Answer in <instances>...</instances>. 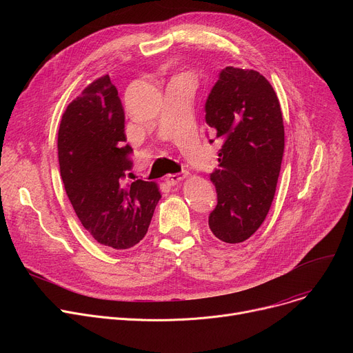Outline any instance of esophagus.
<instances>
[{"label": "esophagus", "mask_w": 353, "mask_h": 353, "mask_svg": "<svg viewBox=\"0 0 353 353\" xmlns=\"http://www.w3.org/2000/svg\"><path fill=\"white\" fill-rule=\"evenodd\" d=\"M186 176H188V172H181V173H177V174H169L165 177V183L169 184V186H176L179 181H181L183 179H186Z\"/></svg>", "instance_id": "esophagus-1"}]
</instances>
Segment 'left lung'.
<instances>
[{
	"mask_svg": "<svg viewBox=\"0 0 353 353\" xmlns=\"http://www.w3.org/2000/svg\"><path fill=\"white\" fill-rule=\"evenodd\" d=\"M205 110L208 125L223 143L210 174L217 205L209 228L223 242L240 243L261 228L274 197L285 148L281 104L261 72L226 67Z\"/></svg>",
	"mask_w": 353,
	"mask_h": 353,
	"instance_id": "1",
	"label": "left lung"
}]
</instances>
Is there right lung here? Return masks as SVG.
<instances>
[{
  "mask_svg": "<svg viewBox=\"0 0 353 353\" xmlns=\"http://www.w3.org/2000/svg\"><path fill=\"white\" fill-rule=\"evenodd\" d=\"M124 110L108 76L87 85L64 111L59 163L65 193L81 225L100 245L124 250L145 236L161 194L154 181L127 177Z\"/></svg>",
  "mask_w": 353,
  "mask_h": 353,
  "instance_id": "add662e5",
  "label": "right lung"
}]
</instances>
